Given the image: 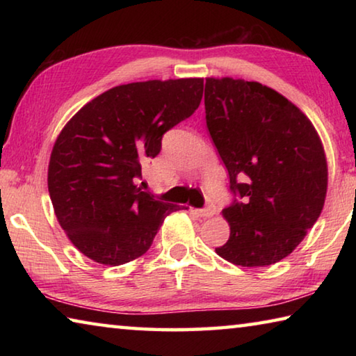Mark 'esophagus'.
<instances>
[{
    "label": "esophagus",
    "instance_id": "1",
    "mask_svg": "<svg viewBox=\"0 0 356 356\" xmlns=\"http://www.w3.org/2000/svg\"><path fill=\"white\" fill-rule=\"evenodd\" d=\"M195 212L200 216H213L216 210H215L213 204H209V206H206L204 209H200V210H195Z\"/></svg>",
    "mask_w": 356,
    "mask_h": 356
}]
</instances>
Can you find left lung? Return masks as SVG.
Masks as SVG:
<instances>
[{"instance_id":"1","label":"left lung","mask_w":356,"mask_h":356,"mask_svg":"<svg viewBox=\"0 0 356 356\" xmlns=\"http://www.w3.org/2000/svg\"><path fill=\"white\" fill-rule=\"evenodd\" d=\"M206 122L234 195L231 236L216 254L242 267L280 262L314 226L328 170L314 125L292 102L256 81L206 78Z\"/></svg>"}]
</instances>
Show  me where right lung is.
<instances>
[{"mask_svg":"<svg viewBox=\"0 0 356 356\" xmlns=\"http://www.w3.org/2000/svg\"><path fill=\"white\" fill-rule=\"evenodd\" d=\"M202 89V78L120 84L65 124L51 150L48 193L59 225L84 256L113 267L134 261L166 216L184 209L136 182L166 131L197 110Z\"/></svg>","mask_w":356,"mask_h":356,"instance_id":"right-lung-1","label":"right lung"}]
</instances>
